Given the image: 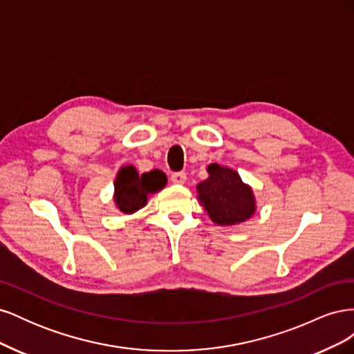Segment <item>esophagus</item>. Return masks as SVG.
<instances>
[{
  "mask_svg": "<svg viewBox=\"0 0 354 354\" xmlns=\"http://www.w3.org/2000/svg\"><path fill=\"white\" fill-rule=\"evenodd\" d=\"M186 173H183V171H180V173H174L173 176H171V181H173L174 185H185L186 183Z\"/></svg>",
  "mask_w": 354,
  "mask_h": 354,
  "instance_id": "obj_1",
  "label": "esophagus"
}]
</instances>
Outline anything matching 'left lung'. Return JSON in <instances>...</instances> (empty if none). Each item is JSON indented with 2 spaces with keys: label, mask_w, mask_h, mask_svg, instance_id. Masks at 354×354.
I'll return each instance as SVG.
<instances>
[{
  "label": "left lung",
  "mask_w": 354,
  "mask_h": 354,
  "mask_svg": "<svg viewBox=\"0 0 354 354\" xmlns=\"http://www.w3.org/2000/svg\"><path fill=\"white\" fill-rule=\"evenodd\" d=\"M208 178L196 186L198 201L209 218L218 226H234L251 218L257 209L250 185L236 171L218 164H209Z\"/></svg>",
  "instance_id": "left-lung-1"
}]
</instances>
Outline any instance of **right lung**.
<instances>
[{"instance_id":"right-lung-1","label":"right lung","mask_w":354,"mask_h":354,"mask_svg":"<svg viewBox=\"0 0 354 354\" xmlns=\"http://www.w3.org/2000/svg\"><path fill=\"white\" fill-rule=\"evenodd\" d=\"M167 185V176L160 169L138 174L133 165H124L115 178L113 202L124 214H134L146 207L147 198L162 190Z\"/></svg>"}]
</instances>
